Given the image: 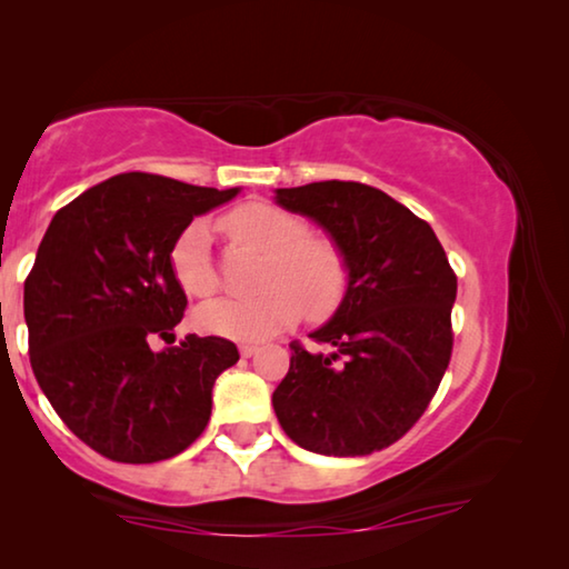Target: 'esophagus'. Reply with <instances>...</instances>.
<instances>
[{"instance_id": "1", "label": "esophagus", "mask_w": 569, "mask_h": 569, "mask_svg": "<svg viewBox=\"0 0 569 569\" xmlns=\"http://www.w3.org/2000/svg\"><path fill=\"white\" fill-rule=\"evenodd\" d=\"M238 351H240V356H243V359H248V356H253L258 351V343H240Z\"/></svg>"}]
</instances>
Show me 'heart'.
Segmentation results:
<instances>
[{
    "instance_id": "b5f03b06",
    "label": "heart",
    "mask_w": 569,
    "mask_h": 569,
    "mask_svg": "<svg viewBox=\"0 0 569 569\" xmlns=\"http://www.w3.org/2000/svg\"><path fill=\"white\" fill-rule=\"evenodd\" d=\"M220 228L236 243L263 250L266 261L258 271V288L263 291L203 306L196 313L203 331L256 341L288 329L301 313L321 321L341 306L351 281L349 258L333 238L308 233L301 216L271 203H243L223 216ZM170 271L182 293L198 301L218 291L220 278L210 258L206 220H192L180 230L170 248Z\"/></svg>"
}]
</instances>
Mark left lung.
I'll use <instances>...</instances> for the list:
<instances>
[{
    "label": "left lung",
    "instance_id": "8db88e82",
    "mask_svg": "<svg viewBox=\"0 0 569 569\" xmlns=\"http://www.w3.org/2000/svg\"><path fill=\"white\" fill-rule=\"evenodd\" d=\"M276 200L329 230L351 268L339 311L311 333L331 353L291 343L276 417L316 455L387 449L421 419L449 366L457 273L427 220L379 188L326 180L281 188Z\"/></svg>",
    "mask_w": 569,
    "mask_h": 569
}]
</instances>
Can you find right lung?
I'll return each mask as SVG.
<instances>
[{"label": "right lung", "instance_id": "right-lung-1", "mask_svg": "<svg viewBox=\"0 0 569 569\" xmlns=\"http://www.w3.org/2000/svg\"><path fill=\"white\" fill-rule=\"evenodd\" d=\"M238 188L122 172L60 208L24 281L34 379L67 429L98 455L152 465L180 455L210 419V391L238 361L233 341H176L188 298L170 248L192 216Z\"/></svg>", "mask_w": 569, "mask_h": 569}]
</instances>
